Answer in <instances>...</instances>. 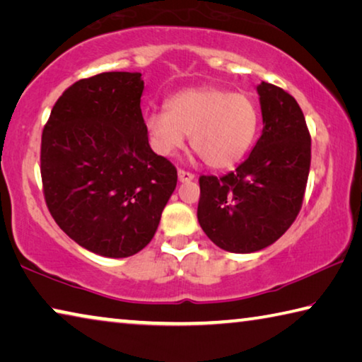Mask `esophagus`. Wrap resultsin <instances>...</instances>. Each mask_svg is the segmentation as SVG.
<instances>
[{
	"instance_id": "34e87169",
	"label": "esophagus",
	"mask_w": 362,
	"mask_h": 362,
	"mask_svg": "<svg viewBox=\"0 0 362 362\" xmlns=\"http://www.w3.org/2000/svg\"><path fill=\"white\" fill-rule=\"evenodd\" d=\"M177 177H180L181 182H189V181L194 180L195 175L191 173V171H186V170L180 168V170H177Z\"/></svg>"
}]
</instances>
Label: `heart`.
Returning a JSON list of instances; mask_svg holds the SVG:
<instances>
[{
  "label": "heart",
  "instance_id": "b5f03b06",
  "mask_svg": "<svg viewBox=\"0 0 362 362\" xmlns=\"http://www.w3.org/2000/svg\"><path fill=\"white\" fill-rule=\"evenodd\" d=\"M167 112L146 118L152 146L162 156L180 149L191 136L194 152L211 168L235 165L250 149L259 112L252 96L220 86L192 88L167 100Z\"/></svg>",
  "mask_w": 362,
  "mask_h": 362
}]
</instances>
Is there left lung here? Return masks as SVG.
Segmentation results:
<instances>
[{"mask_svg": "<svg viewBox=\"0 0 362 362\" xmlns=\"http://www.w3.org/2000/svg\"><path fill=\"white\" fill-rule=\"evenodd\" d=\"M257 91L264 127L250 156L221 177H199L200 228L233 253L262 250L292 226L310 175L311 136L298 103L266 81Z\"/></svg>", "mask_w": 362, "mask_h": 362, "instance_id": "8db88e82", "label": "left lung"}]
</instances>
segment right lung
<instances>
[{
  "instance_id": "add662e5",
  "label": "right lung",
  "mask_w": 362,
  "mask_h": 362,
  "mask_svg": "<svg viewBox=\"0 0 362 362\" xmlns=\"http://www.w3.org/2000/svg\"><path fill=\"white\" fill-rule=\"evenodd\" d=\"M138 72L75 81L41 134V181L51 216L93 253L127 258L152 240L177 171L151 149Z\"/></svg>"
}]
</instances>
